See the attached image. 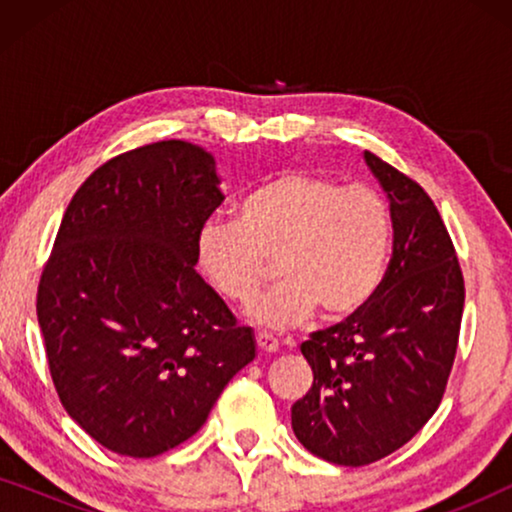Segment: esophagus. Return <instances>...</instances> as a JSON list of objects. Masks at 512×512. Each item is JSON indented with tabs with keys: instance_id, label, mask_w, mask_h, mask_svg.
<instances>
[{
	"instance_id": "34e87169",
	"label": "esophagus",
	"mask_w": 512,
	"mask_h": 512,
	"mask_svg": "<svg viewBox=\"0 0 512 512\" xmlns=\"http://www.w3.org/2000/svg\"><path fill=\"white\" fill-rule=\"evenodd\" d=\"M256 345L263 354H272V352H277V349H279V340L272 338L270 333H256Z\"/></svg>"
}]
</instances>
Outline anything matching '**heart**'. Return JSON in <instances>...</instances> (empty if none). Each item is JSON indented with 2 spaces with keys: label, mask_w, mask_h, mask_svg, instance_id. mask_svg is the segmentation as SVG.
Listing matches in <instances>:
<instances>
[{
  "label": "heart",
  "mask_w": 512,
  "mask_h": 512,
  "mask_svg": "<svg viewBox=\"0 0 512 512\" xmlns=\"http://www.w3.org/2000/svg\"><path fill=\"white\" fill-rule=\"evenodd\" d=\"M391 237L389 205L375 188L296 170L244 195L235 221H207L195 237V261L235 305L254 303L275 261L282 282L251 317L291 328L317 310L328 321L359 312L380 289Z\"/></svg>",
  "instance_id": "obj_1"
}]
</instances>
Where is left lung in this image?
I'll use <instances>...</instances> for the list:
<instances>
[{"label": "left lung", "instance_id": "left-lung-1", "mask_svg": "<svg viewBox=\"0 0 512 512\" xmlns=\"http://www.w3.org/2000/svg\"><path fill=\"white\" fill-rule=\"evenodd\" d=\"M363 158L389 198L394 251L375 296L300 345L314 382L291 408L305 450L338 466L373 464L429 422L464 312V275L433 200L375 153Z\"/></svg>", "mask_w": 512, "mask_h": 512}]
</instances>
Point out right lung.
Masks as SVG:
<instances>
[{
	"instance_id": "add662e5",
	"label": "right lung",
	"mask_w": 512,
	"mask_h": 512,
	"mask_svg": "<svg viewBox=\"0 0 512 512\" xmlns=\"http://www.w3.org/2000/svg\"><path fill=\"white\" fill-rule=\"evenodd\" d=\"M212 153L167 139L111 158L74 193L39 279L46 359L69 417L149 459L200 431L256 356L254 331L195 272L223 202Z\"/></svg>"
}]
</instances>
